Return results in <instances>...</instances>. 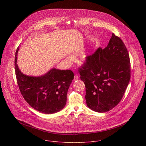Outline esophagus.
I'll use <instances>...</instances> for the list:
<instances>
[{"instance_id":"esophagus-1","label":"esophagus","mask_w":146,"mask_h":146,"mask_svg":"<svg viewBox=\"0 0 146 146\" xmlns=\"http://www.w3.org/2000/svg\"><path fill=\"white\" fill-rule=\"evenodd\" d=\"M79 79V77H78V76L77 75H75V76H74V80H78Z\"/></svg>"}]
</instances>
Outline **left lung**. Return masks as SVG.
I'll return each instance as SVG.
<instances>
[{
	"label": "left lung",
	"mask_w": 146,
	"mask_h": 146,
	"mask_svg": "<svg viewBox=\"0 0 146 146\" xmlns=\"http://www.w3.org/2000/svg\"><path fill=\"white\" fill-rule=\"evenodd\" d=\"M78 71L85 85L87 106L98 112L111 110L120 102L130 79L129 55L124 43L112 33L107 46L87 56Z\"/></svg>",
	"instance_id": "8db88e82"
}]
</instances>
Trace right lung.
I'll return each mask as SVG.
<instances>
[{
	"mask_svg": "<svg viewBox=\"0 0 146 146\" xmlns=\"http://www.w3.org/2000/svg\"><path fill=\"white\" fill-rule=\"evenodd\" d=\"M18 48L15 67L17 84L25 101L35 110L46 114L58 112L65 106L69 86L74 79L71 70L52 68L40 76L23 74L17 64Z\"/></svg>",
	"mask_w": 146,
	"mask_h": 146,
	"instance_id": "right-lung-1",
	"label": "right lung"
}]
</instances>
